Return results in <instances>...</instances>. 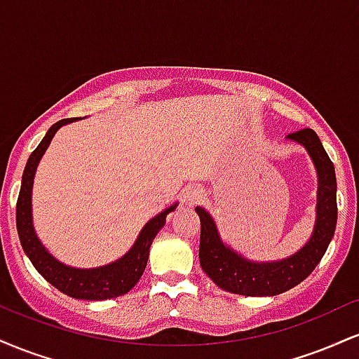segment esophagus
<instances>
[{
	"mask_svg": "<svg viewBox=\"0 0 359 359\" xmlns=\"http://www.w3.org/2000/svg\"><path fill=\"white\" fill-rule=\"evenodd\" d=\"M204 197V192L201 189H191L187 194H185V203L189 204H197Z\"/></svg>",
	"mask_w": 359,
	"mask_h": 359,
	"instance_id": "esophagus-1",
	"label": "esophagus"
}]
</instances>
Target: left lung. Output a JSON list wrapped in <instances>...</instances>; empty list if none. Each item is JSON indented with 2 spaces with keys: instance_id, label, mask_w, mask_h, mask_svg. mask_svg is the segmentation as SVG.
I'll return each mask as SVG.
<instances>
[{
  "instance_id": "8db88e82",
  "label": "left lung",
  "mask_w": 359,
  "mask_h": 359,
  "mask_svg": "<svg viewBox=\"0 0 359 359\" xmlns=\"http://www.w3.org/2000/svg\"><path fill=\"white\" fill-rule=\"evenodd\" d=\"M288 138L302 143L311 154L319 174L317 197V222L314 234L299 253L287 259L271 263H255L240 257L236 251L222 245L212 217L203 208H196L201 216L199 262L203 270L217 287L233 294L248 297L278 295L299 285L314 271L324 257L337 221L336 172L331 158L314 130L304 128L288 135Z\"/></svg>"
}]
</instances>
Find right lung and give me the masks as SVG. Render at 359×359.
Instances as JSON below:
<instances>
[{"instance_id": "right-lung-1", "label": "right lung", "mask_w": 359, "mask_h": 359, "mask_svg": "<svg viewBox=\"0 0 359 359\" xmlns=\"http://www.w3.org/2000/svg\"><path fill=\"white\" fill-rule=\"evenodd\" d=\"M76 119L77 118L60 119L55 125H52L48 128L47 135H45L42 142H40V145L32 151L27 167H25L22 189H20L18 201H16V229H18V236L25 253L28 255L30 262L34 263L36 271L48 283L59 288L62 294L69 295L72 299L84 300L114 299L119 297V295H125L126 292H130L131 288L137 285L140 277L145 271L151 241H154L156 233L160 231V228L165 224L167 214L174 211L177 204L160 212L154 219L148 221L145 228L140 233L133 248L128 251L125 257L119 258L118 262L90 270L71 269V266H65L64 263L57 262L43 248L42 243L39 241L34 231V224H32V185H34L36 165H39L47 147L50 145V140L55 135V131L60 126L67 125V123L76 121Z\"/></svg>"}]
</instances>
